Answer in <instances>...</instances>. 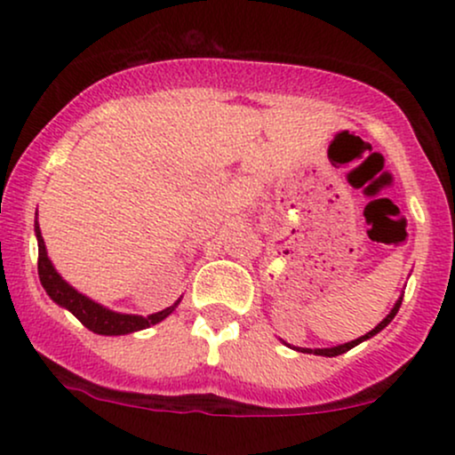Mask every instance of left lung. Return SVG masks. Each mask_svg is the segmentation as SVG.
Listing matches in <instances>:
<instances>
[{
  "label": "left lung",
  "mask_w": 455,
  "mask_h": 455,
  "mask_svg": "<svg viewBox=\"0 0 455 455\" xmlns=\"http://www.w3.org/2000/svg\"><path fill=\"white\" fill-rule=\"evenodd\" d=\"M400 304H402V297L398 301H395V306L391 307V312L387 316L383 318V321L379 323L377 327L372 329V331H368L365 333V336H362V338H357V340H353V342H347V344H340V347H333V348H315V351H312V348H297V351H304V353H315V355H325V357H336V355H342V353H347V351H351L353 347H357L359 342H363V340H368V338H372L374 333H379L380 329H385L391 323V318H394L395 315H398V310H400Z\"/></svg>",
  "instance_id": "obj_1"
}]
</instances>
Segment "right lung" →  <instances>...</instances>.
<instances>
[{
	"instance_id": "obj_1",
	"label": "right lung",
	"mask_w": 455,
	"mask_h": 455,
	"mask_svg": "<svg viewBox=\"0 0 455 455\" xmlns=\"http://www.w3.org/2000/svg\"><path fill=\"white\" fill-rule=\"evenodd\" d=\"M36 237H38V275L44 291L49 293L51 299L57 301L60 306L68 307V310H70L83 325L90 329V331L100 333V336H122V333H132L139 331V329L156 325V323H160L162 318H166L175 310L177 304L149 316L117 315V312L107 310V307L87 299L85 295H81L78 291L72 289L66 280H61V275L57 274L53 265H51L49 257H46L44 239L43 235H40L38 224H36Z\"/></svg>"
}]
</instances>
